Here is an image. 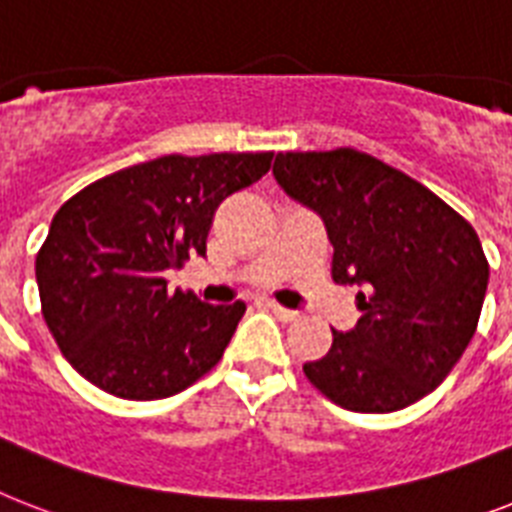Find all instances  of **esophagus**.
I'll use <instances>...</instances> for the list:
<instances>
[{
    "instance_id": "obj_1",
    "label": "esophagus",
    "mask_w": 512,
    "mask_h": 512,
    "mask_svg": "<svg viewBox=\"0 0 512 512\" xmlns=\"http://www.w3.org/2000/svg\"><path fill=\"white\" fill-rule=\"evenodd\" d=\"M265 307H268L270 313L276 315L278 321H284V323L297 321V313H294V310H289V307H284V305H278V302H273V299H268V302H265Z\"/></svg>"
}]
</instances>
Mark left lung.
<instances>
[{"mask_svg": "<svg viewBox=\"0 0 512 512\" xmlns=\"http://www.w3.org/2000/svg\"><path fill=\"white\" fill-rule=\"evenodd\" d=\"M273 176L326 223L331 278L360 286V321L302 365L307 381L355 413H394L434 392L476 334L489 284L471 223L352 147L278 152Z\"/></svg>", "mask_w": 512, "mask_h": 512, "instance_id": "1", "label": "left lung"}]
</instances>
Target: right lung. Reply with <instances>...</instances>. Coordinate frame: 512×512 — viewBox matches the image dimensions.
I'll return each mask as SVG.
<instances>
[{"instance_id": "add662e5", "label": "right lung", "mask_w": 512, "mask_h": 512, "mask_svg": "<svg viewBox=\"0 0 512 512\" xmlns=\"http://www.w3.org/2000/svg\"><path fill=\"white\" fill-rule=\"evenodd\" d=\"M273 152L165 155L99 178L65 202L36 255L41 313L86 381L162 400L213 371L244 305L168 292L165 270L205 255L218 205L270 170Z\"/></svg>"}]
</instances>
